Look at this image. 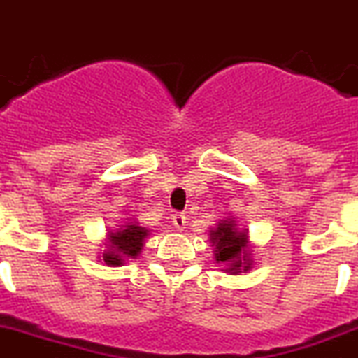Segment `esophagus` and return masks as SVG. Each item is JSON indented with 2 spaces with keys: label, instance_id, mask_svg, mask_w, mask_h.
I'll use <instances>...</instances> for the list:
<instances>
[{
  "label": "esophagus",
  "instance_id": "esophagus-1",
  "mask_svg": "<svg viewBox=\"0 0 358 358\" xmlns=\"http://www.w3.org/2000/svg\"><path fill=\"white\" fill-rule=\"evenodd\" d=\"M173 225H175V229H178V231H183L185 225H187V217H185V214L182 213L173 214Z\"/></svg>",
  "mask_w": 358,
  "mask_h": 358
}]
</instances>
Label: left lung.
Listing matches in <instances>:
<instances>
[{"label": "left lung", "mask_w": 358, "mask_h": 358, "mask_svg": "<svg viewBox=\"0 0 358 358\" xmlns=\"http://www.w3.org/2000/svg\"><path fill=\"white\" fill-rule=\"evenodd\" d=\"M214 259L223 265V272L239 275L248 272L254 265L252 245L248 239V229H241L234 217H223L209 231Z\"/></svg>", "instance_id": "1"}]
</instances>
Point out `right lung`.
Instances as JSON below:
<instances>
[{
  "mask_svg": "<svg viewBox=\"0 0 358 358\" xmlns=\"http://www.w3.org/2000/svg\"><path fill=\"white\" fill-rule=\"evenodd\" d=\"M149 232H151L149 229L142 227L135 220H127L126 225H120L117 231H110L106 234V248L99 257L108 266H122L126 261L136 259V256L142 252Z\"/></svg>",
  "mask_w": 358,
  "mask_h": 358,
  "instance_id": "obj_1",
  "label": "right lung"
}]
</instances>
